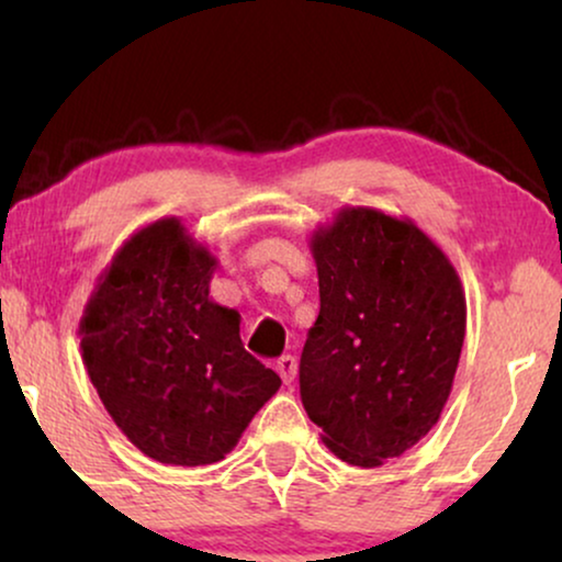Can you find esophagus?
I'll return each instance as SVG.
<instances>
[{
	"label": "esophagus",
	"mask_w": 562,
	"mask_h": 562,
	"mask_svg": "<svg viewBox=\"0 0 562 562\" xmlns=\"http://www.w3.org/2000/svg\"><path fill=\"white\" fill-rule=\"evenodd\" d=\"M276 371L283 379V383H291L296 375V358L294 356H283L279 358V363H276Z\"/></svg>",
	"instance_id": "34e87169"
}]
</instances>
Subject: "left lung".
I'll list each match as a JSON object with an SVG mask.
<instances>
[{"label":"left lung","instance_id":"left-lung-1","mask_svg":"<svg viewBox=\"0 0 562 562\" xmlns=\"http://www.w3.org/2000/svg\"><path fill=\"white\" fill-rule=\"evenodd\" d=\"M319 317L299 389L342 463L379 468L414 448L448 404L465 340L452 260L409 217L342 206L310 237Z\"/></svg>","mask_w":562,"mask_h":562}]
</instances>
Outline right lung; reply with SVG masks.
Returning a JSON list of instances; mask_svg holds the SVG:
<instances>
[{
  "label": "right lung",
  "instance_id": "obj_1",
  "mask_svg": "<svg viewBox=\"0 0 562 562\" xmlns=\"http://www.w3.org/2000/svg\"><path fill=\"white\" fill-rule=\"evenodd\" d=\"M217 266L179 217H160L120 245L79 322L104 409L166 465L217 463L281 389L243 348L240 314L210 296Z\"/></svg>",
  "mask_w": 562,
  "mask_h": 562
}]
</instances>
